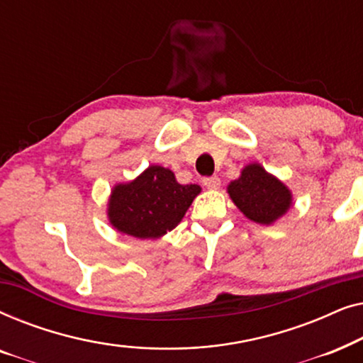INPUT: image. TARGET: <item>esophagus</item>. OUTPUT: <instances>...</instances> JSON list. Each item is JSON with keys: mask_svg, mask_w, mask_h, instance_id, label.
<instances>
[{"mask_svg": "<svg viewBox=\"0 0 363 363\" xmlns=\"http://www.w3.org/2000/svg\"><path fill=\"white\" fill-rule=\"evenodd\" d=\"M203 185H205L208 190H218L221 185V180L218 177H206L203 178Z\"/></svg>", "mask_w": 363, "mask_h": 363, "instance_id": "34e87169", "label": "esophagus"}]
</instances>
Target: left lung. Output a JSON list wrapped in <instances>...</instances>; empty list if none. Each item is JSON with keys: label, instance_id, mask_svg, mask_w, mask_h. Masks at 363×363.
Segmentation results:
<instances>
[{"label": "left lung", "instance_id": "obj_1", "mask_svg": "<svg viewBox=\"0 0 363 363\" xmlns=\"http://www.w3.org/2000/svg\"><path fill=\"white\" fill-rule=\"evenodd\" d=\"M228 193L242 215L259 225H272L292 205L289 188L259 163L242 168L241 177L228 185Z\"/></svg>", "mask_w": 363, "mask_h": 363}]
</instances>
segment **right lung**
Instances as JSON below:
<instances>
[{"mask_svg":"<svg viewBox=\"0 0 363 363\" xmlns=\"http://www.w3.org/2000/svg\"><path fill=\"white\" fill-rule=\"evenodd\" d=\"M200 191L198 185H180L168 168L150 165L135 180L112 188L108 221L123 235L155 240L182 221Z\"/></svg>","mask_w":363,"mask_h":363,"instance_id":"obj_1","label":"right lung"}]
</instances>
